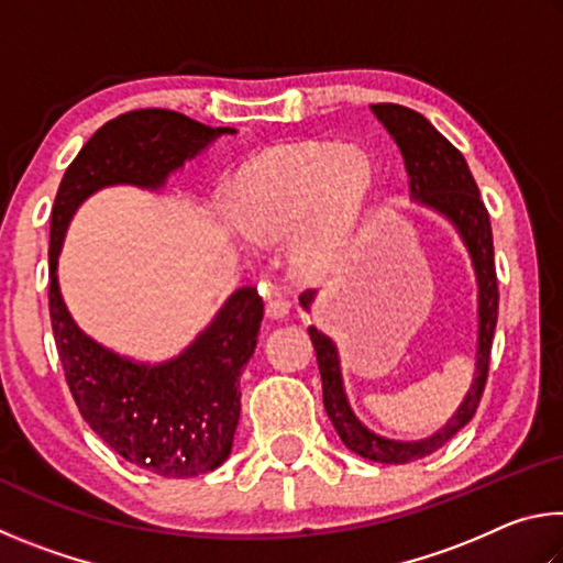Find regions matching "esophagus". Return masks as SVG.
I'll return each instance as SVG.
<instances>
[{
  "label": "esophagus",
  "mask_w": 563,
  "mask_h": 563,
  "mask_svg": "<svg viewBox=\"0 0 563 563\" xmlns=\"http://www.w3.org/2000/svg\"><path fill=\"white\" fill-rule=\"evenodd\" d=\"M288 312H290V302L283 298H271L268 305H265V316H268L271 320L288 318Z\"/></svg>",
  "instance_id": "esophagus-1"
}]
</instances>
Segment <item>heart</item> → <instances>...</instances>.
I'll return each instance as SVG.
<instances>
[{"instance_id": "b5f03b06", "label": "heart", "mask_w": 563, "mask_h": 563, "mask_svg": "<svg viewBox=\"0 0 563 563\" xmlns=\"http://www.w3.org/2000/svg\"><path fill=\"white\" fill-rule=\"evenodd\" d=\"M373 194V164L357 148L305 144L247 164L225 206L255 243L290 235L285 261L302 283H322L345 265Z\"/></svg>"}]
</instances>
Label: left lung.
<instances>
[{
    "instance_id": "8db88e82",
    "label": "left lung",
    "mask_w": 563,
    "mask_h": 563,
    "mask_svg": "<svg viewBox=\"0 0 563 563\" xmlns=\"http://www.w3.org/2000/svg\"><path fill=\"white\" fill-rule=\"evenodd\" d=\"M369 109L383 121V126L395 139L399 151H402L409 176V196L419 206H427L444 216L456 228L462 243L470 251L476 285H479V338H476V369L472 387L464 395L460 409L446 419L442 430L417 442L387 440V437L375 434L360 422L347 402L345 385H342L338 345L316 325L308 328L322 377V402H325V412L335 432L340 434V440L345 442L350 452L365 456V460L383 464H407L422 460V456L444 446L470 422L476 407H479L484 385H487L492 340L499 316V288L497 271H494L489 213L464 156L422 113L399 107V103H373ZM312 300H316V290H305L300 295V305L305 310H310Z\"/></svg>"
}]
</instances>
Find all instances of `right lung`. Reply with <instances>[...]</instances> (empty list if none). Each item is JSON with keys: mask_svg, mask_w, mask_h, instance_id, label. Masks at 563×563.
<instances>
[{"mask_svg": "<svg viewBox=\"0 0 563 563\" xmlns=\"http://www.w3.org/2000/svg\"><path fill=\"white\" fill-rule=\"evenodd\" d=\"M223 133L168 109L121 113L93 133L56 190L49 243V316L66 385L87 424L123 460L158 476H198L221 466L241 417V375L263 320L255 288L235 290L211 325L158 365L121 357L89 338L66 310L56 278L66 225L107 186L156 190Z\"/></svg>", "mask_w": 563, "mask_h": 563, "instance_id": "add662e5", "label": "right lung"}]
</instances>
